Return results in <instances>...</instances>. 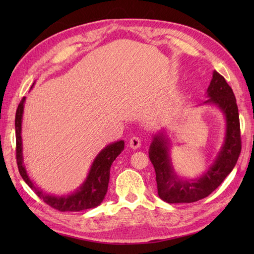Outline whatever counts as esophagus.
<instances>
[{"mask_svg": "<svg viewBox=\"0 0 254 254\" xmlns=\"http://www.w3.org/2000/svg\"><path fill=\"white\" fill-rule=\"evenodd\" d=\"M141 143H142V139L139 136L134 135L130 138V141H128V145H130V147L133 149H137L139 146H141Z\"/></svg>", "mask_w": 254, "mask_h": 254, "instance_id": "34e87169", "label": "esophagus"}]
</instances>
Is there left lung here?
<instances>
[{
	"label": "left lung",
	"mask_w": 254,
	"mask_h": 254,
	"mask_svg": "<svg viewBox=\"0 0 254 254\" xmlns=\"http://www.w3.org/2000/svg\"><path fill=\"white\" fill-rule=\"evenodd\" d=\"M207 96L209 98L204 104L217 106L224 113L226 134L222 149L203 176L192 180L178 177L169 155V139L164 133L155 135L149 146L148 155L156 172L158 195L167 203H192L208 196L230 174L239 158L241 137L238 106L233 89L216 71L213 73Z\"/></svg>",
	"instance_id": "1"
}]
</instances>
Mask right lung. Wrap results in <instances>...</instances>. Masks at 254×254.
I'll use <instances>...</instances> for the list:
<instances>
[{"mask_svg":"<svg viewBox=\"0 0 254 254\" xmlns=\"http://www.w3.org/2000/svg\"><path fill=\"white\" fill-rule=\"evenodd\" d=\"M26 97L19 102L15 116L16 133V160L18 171L24 181L30 187L42 201L49 206L60 212H80V210L94 208L104 201L110 179V167L113 161L124 149V141H118L109 144L97 155L89 174L76 191L68 195L56 196L45 193L34 185L27 174L23 158V143H21V120H23L24 104Z\"/></svg>","mask_w":254,"mask_h":254,"instance_id":"right-lung-1","label":"right lung"}]
</instances>
